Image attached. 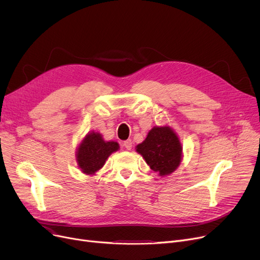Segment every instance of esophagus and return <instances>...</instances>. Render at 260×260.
Segmentation results:
<instances>
[{
  "label": "esophagus",
  "instance_id": "obj_1",
  "mask_svg": "<svg viewBox=\"0 0 260 260\" xmlns=\"http://www.w3.org/2000/svg\"><path fill=\"white\" fill-rule=\"evenodd\" d=\"M123 146H124L127 151H131L132 149V146H133V144H132V140H125L124 142H123Z\"/></svg>",
  "mask_w": 260,
  "mask_h": 260
}]
</instances>
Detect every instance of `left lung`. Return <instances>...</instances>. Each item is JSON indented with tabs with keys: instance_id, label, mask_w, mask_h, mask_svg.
I'll return each mask as SVG.
<instances>
[{
	"instance_id": "left-lung-1",
	"label": "left lung",
	"mask_w": 260,
	"mask_h": 260,
	"mask_svg": "<svg viewBox=\"0 0 260 260\" xmlns=\"http://www.w3.org/2000/svg\"><path fill=\"white\" fill-rule=\"evenodd\" d=\"M136 151L160 176L173 173L181 162V143L169 126L152 128L146 139L136 147Z\"/></svg>"
}]
</instances>
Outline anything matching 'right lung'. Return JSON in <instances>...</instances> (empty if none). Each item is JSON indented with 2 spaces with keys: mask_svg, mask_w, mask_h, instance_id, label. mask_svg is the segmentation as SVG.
<instances>
[{
  "mask_svg": "<svg viewBox=\"0 0 260 260\" xmlns=\"http://www.w3.org/2000/svg\"><path fill=\"white\" fill-rule=\"evenodd\" d=\"M118 149L117 142H105L99 133L88 134L78 148V166L83 173L92 175L104 166L108 156Z\"/></svg>",
  "mask_w": 260,
  "mask_h": 260,
  "instance_id": "obj_1",
  "label": "right lung"
}]
</instances>
